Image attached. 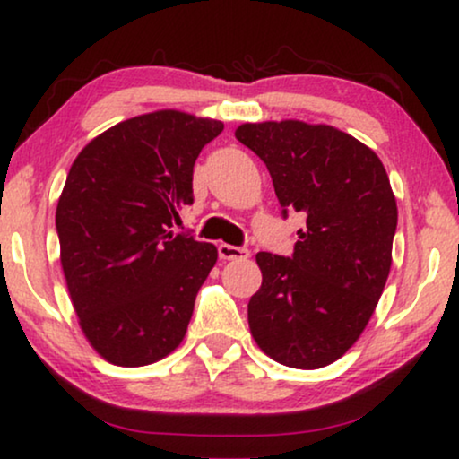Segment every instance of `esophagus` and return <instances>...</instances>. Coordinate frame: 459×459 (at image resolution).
Returning a JSON list of instances; mask_svg holds the SVG:
<instances>
[{"label":"esophagus","mask_w":459,"mask_h":459,"mask_svg":"<svg viewBox=\"0 0 459 459\" xmlns=\"http://www.w3.org/2000/svg\"><path fill=\"white\" fill-rule=\"evenodd\" d=\"M218 255L222 260H246L249 255L247 247H237L229 246V243H220L218 246Z\"/></svg>","instance_id":"esophagus-1"}]
</instances>
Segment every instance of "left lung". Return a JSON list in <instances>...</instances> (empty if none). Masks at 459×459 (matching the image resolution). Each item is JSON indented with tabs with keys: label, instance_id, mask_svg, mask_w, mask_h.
I'll return each mask as SVG.
<instances>
[{
	"label": "left lung",
	"instance_id": "1",
	"mask_svg": "<svg viewBox=\"0 0 459 459\" xmlns=\"http://www.w3.org/2000/svg\"><path fill=\"white\" fill-rule=\"evenodd\" d=\"M235 136L266 163L283 216H307L291 258L255 255L262 285L249 329L273 361L325 368L359 340L386 285L396 230L388 174L369 146L332 126L264 121Z\"/></svg>",
	"mask_w": 459,
	"mask_h": 459
}]
</instances>
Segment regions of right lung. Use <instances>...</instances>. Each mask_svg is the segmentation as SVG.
Returning a JSON list of instances; mask_svg holds the SVG:
<instances>
[{"instance_id":"right-lung-1","label":"right lung","mask_w":459,"mask_h":459,"mask_svg":"<svg viewBox=\"0 0 459 459\" xmlns=\"http://www.w3.org/2000/svg\"><path fill=\"white\" fill-rule=\"evenodd\" d=\"M222 130L166 108L108 127L73 161L56 207L60 264L79 327L108 363L143 368L185 338L218 249L169 229Z\"/></svg>"}]
</instances>
